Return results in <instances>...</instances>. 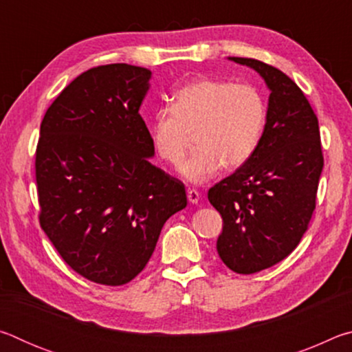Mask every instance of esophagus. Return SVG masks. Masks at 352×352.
Masks as SVG:
<instances>
[{"mask_svg": "<svg viewBox=\"0 0 352 352\" xmlns=\"http://www.w3.org/2000/svg\"><path fill=\"white\" fill-rule=\"evenodd\" d=\"M188 200L192 205H197L200 201V192L197 189H188Z\"/></svg>", "mask_w": 352, "mask_h": 352, "instance_id": "1", "label": "esophagus"}]
</instances>
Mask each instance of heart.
Segmentation results:
<instances>
[{
	"mask_svg": "<svg viewBox=\"0 0 352 352\" xmlns=\"http://www.w3.org/2000/svg\"><path fill=\"white\" fill-rule=\"evenodd\" d=\"M267 126L264 94L252 83L197 79L172 96L151 119L158 157L178 166L196 135L198 148L180 165L190 183H205L226 166L241 168L259 147Z\"/></svg>",
	"mask_w": 352,
	"mask_h": 352,
	"instance_id": "1",
	"label": "heart"
}]
</instances>
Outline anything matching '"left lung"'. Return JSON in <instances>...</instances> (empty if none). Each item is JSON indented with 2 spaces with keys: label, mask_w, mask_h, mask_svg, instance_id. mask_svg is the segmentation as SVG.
Instances as JSON below:
<instances>
[{
  "label": "left lung",
  "mask_w": 352,
  "mask_h": 352,
  "mask_svg": "<svg viewBox=\"0 0 352 352\" xmlns=\"http://www.w3.org/2000/svg\"><path fill=\"white\" fill-rule=\"evenodd\" d=\"M259 73L270 90L259 147L208 190L223 220L217 253L230 270L252 275L278 264L306 233L323 170L318 119L300 87L254 58L230 57Z\"/></svg>",
  "instance_id": "obj_1"
}]
</instances>
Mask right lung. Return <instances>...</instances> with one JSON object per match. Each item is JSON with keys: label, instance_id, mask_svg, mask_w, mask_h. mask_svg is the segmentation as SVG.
Here are the masks:
<instances>
[{"label": "right lung", "instance_id": "1", "mask_svg": "<svg viewBox=\"0 0 352 352\" xmlns=\"http://www.w3.org/2000/svg\"><path fill=\"white\" fill-rule=\"evenodd\" d=\"M151 69L85 71L46 110L35 152L40 226L80 276L122 285L142 272L163 225L186 206L184 184L151 163L140 115Z\"/></svg>", "mask_w": 352, "mask_h": 352}]
</instances>
